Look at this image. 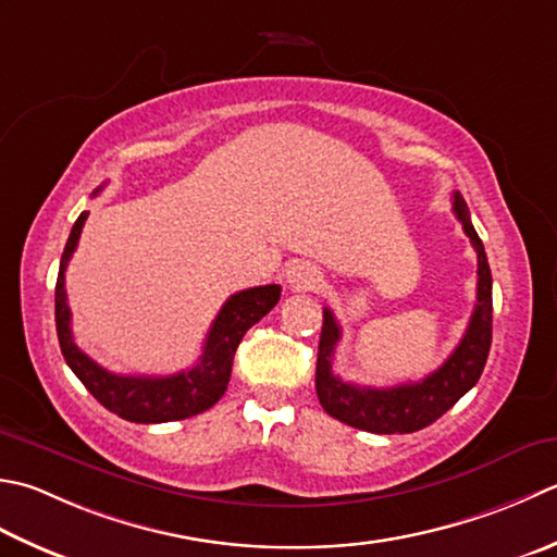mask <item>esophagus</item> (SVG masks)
<instances>
[{"mask_svg": "<svg viewBox=\"0 0 557 557\" xmlns=\"http://www.w3.org/2000/svg\"><path fill=\"white\" fill-rule=\"evenodd\" d=\"M287 285L294 292H313V289H321L323 275L321 270L311 263H294L287 270Z\"/></svg>", "mask_w": 557, "mask_h": 557, "instance_id": "34e87169", "label": "esophagus"}]
</instances>
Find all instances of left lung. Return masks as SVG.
Returning a JSON list of instances; mask_svg holds the SVG:
<instances>
[{"instance_id": "left-lung-1", "label": "left lung", "mask_w": 557, "mask_h": 557, "mask_svg": "<svg viewBox=\"0 0 557 557\" xmlns=\"http://www.w3.org/2000/svg\"><path fill=\"white\" fill-rule=\"evenodd\" d=\"M454 212L478 253V304L461 343L440 369L416 384L391 388L347 384L333 374V352L343 331L333 311L323 309L319 359H315V394L331 418L374 434L418 432L440 420L481 379L490 343H493V275H490L483 242L475 234L461 193H454Z\"/></svg>"}]
</instances>
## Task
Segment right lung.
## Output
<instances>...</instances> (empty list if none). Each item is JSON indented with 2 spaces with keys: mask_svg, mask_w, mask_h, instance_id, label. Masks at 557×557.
<instances>
[{
  "mask_svg": "<svg viewBox=\"0 0 557 557\" xmlns=\"http://www.w3.org/2000/svg\"><path fill=\"white\" fill-rule=\"evenodd\" d=\"M98 190L101 188H96L94 195H98ZM86 216L89 212H82L72 226L60 260L58 285H54V325H58L64 362L103 408L129 422H171L210 410L228 386L238 343L250 325H256L280 301L282 287L265 285L232 294L222 311L216 313L210 333H207L200 362L188 372L171 376L113 374L76 347L72 335V311L67 307V292H64V270H67L76 244H79Z\"/></svg>",
  "mask_w": 557,
  "mask_h": 557,
  "instance_id": "1",
  "label": "right lung"
}]
</instances>
